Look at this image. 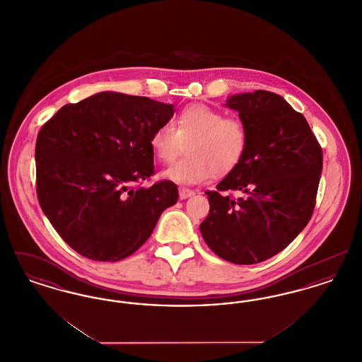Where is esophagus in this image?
Returning a JSON list of instances; mask_svg holds the SVG:
<instances>
[{"mask_svg":"<svg viewBox=\"0 0 362 362\" xmlns=\"http://www.w3.org/2000/svg\"><path fill=\"white\" fill-rule=\"evenodd\" d=\"M194 195V191L192 189H186V187H179V198L180 199H186Z\"/></svg>","mask_w":362,"mask_h":362,"instance_id":"1","label":"esophagus"}]
</instances>
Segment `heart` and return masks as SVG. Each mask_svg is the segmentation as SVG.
<instances>
[{"label":"heart","mask_w":362,"mask_h":362,"mask_svg":"<svg viewBox=\"0 0 362 362\" xmlns=\"http://www.w3.org/2000/svg\"><path fill=\"white\" fill-rule=\"evenodd\" d=\"M248 144L247 127L239 118L205 104L183 108L171 123L157 126L151 146L163 163H173L183 153L185 158L168 167L163 176L177 185H198L213 173H230L243 158Z\"/></svg>","instance_id":"obj_1"}]
</instances>
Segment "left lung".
<instances>
[{"label": "left lung", "mask_w": 362, "mask_h": 362, "mask_svg": "<svg viewBox=\"0 0 362 362\" xmlns=\"http://www.w3.org/2000/svg\"><path fill=\"white\" fill-rule=\"evenodd\" d=\"M225 105L239 112L248 144L217 189L206 191L210 210L199 229L220 258L254 264L281 252L310 223L323 155L307 119L282 96L238 93ZM229 190L243 195L235 200Z\"/></svg>", "instance_id": "1"}]
</instances>
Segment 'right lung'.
Segmentation results:
<instances>
[{
  "mask_svg": "<svg viewBox=\"0 0 362 362\" xmlns=\"http://www.w3.org/2000/svg\"><path fill=\"white\" fill-rule=\"evenodd\" d=\"M173 112V104L107 90L64 105L40 129L39 205L80 255L99 262L130 257L176 204L170 180L136 186L155 173L151 137Z\"/></svg>",
  "mask_w": 362,
  "mask_h": 362,
  "instance_id": "1",
  "label": "right lung"
}]
</instances>
